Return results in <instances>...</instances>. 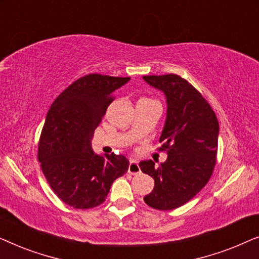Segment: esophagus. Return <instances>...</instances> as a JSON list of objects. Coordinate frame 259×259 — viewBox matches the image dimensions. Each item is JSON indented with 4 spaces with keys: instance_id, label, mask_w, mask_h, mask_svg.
<instances>
[{
    "instance_id": "1",
    "label": "esophagus",
    "mask_w": 259,
    "mask_h": 259,
    "mask_svg": "<svg viewBox=\"0 0 259 259\" xmlns=\"http://www.w3.org/2000/svg\"><path fill=\"white\" fill-rule=\"evenodd\" d=\"M141 169H140L139 164H138V161L131 160L130 166H128V173H131V175H139Z\"/></svg>"
}]
</instances>
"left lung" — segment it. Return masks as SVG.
I'll return each instance as SVG.
<instances>
[{"instance_id":"left-lung-1","label":"left lung","mask_w":259,"mask_h":259,"mask_svg":"<svg viewBox=\"0 0 259 259\" xmlns=\"http://www.w3.org/2000/svg\"><path fill=\"white\" fill-rule=\"evenodd\" d=\"M143 77L164 92L167 102L158 148L167 153V159L159 167L152 160L139 164L141 171L154 179V189L144 201L155 210H175L192 199L210 180L217 161L219 123L200 92L182 76Z\"/></svg>"}]
</instances>
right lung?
<instances>
[{"mask_svg": "<svg viewBox=\"0 0 259 259\" xmlns=\"http://www.w3.org/2000/svg\"><path fill=\"white\" fill-rule=\"evenodd\" d=\"M130 77L88 74L69 84L53 102L38 140L42 172L59 199L74 208L102 204L113 182L125 175L123 155L95 154L94 131Z\"/></svg>", "mask_w": 259, "mask_h": 259, "instance_id": "right-lung-1", "label": "right lung"}]
</instances>
